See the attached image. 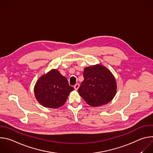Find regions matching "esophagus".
<instances>
[{
    "mask_svg": "<svg viewBox=\"0 0 153 153\" xmlns=\"http://www.w3.org/2000/svg\"><path fill=\"white\" fill-rule=\"evenodd\" d=\"M79 86H80V85H79V83H76V84L74 86V88L76 90H77L78 88H79Z\"/></svg>",
    "mask_w": 153,
    "mask_h": 153,
    "instance_id": "obj_1",
    "label": "esophagus"
}]
</instances>
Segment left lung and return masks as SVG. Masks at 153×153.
I'll use <instances>...</instances> for the list:
<instances>
[{
  "instance_id": "obj_1",
  "label": "left lung",
  "mask_w": 153,
  "mask_h": 153,
  "mask_svg": "<svg viewBox=\"0 0 153 153\" xmlns=\"http://www.w3.org/2000/svg\"><path fill=\"white\" fill-rule=\"evenodd\" d=\"M84 80L78 90L80 96L91 106H99L111 101L116 95V79L102 65L86 67L83 73Z\"/></svg>"
}]
</instances>
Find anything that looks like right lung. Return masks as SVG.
<instances>
[{
    "instance_id": "right-lung-1",
    "label": "right lung",
    "mask_w": 153,
    "mask_h": 153,
    "mask_svg": "<svg viewBox=\"0 0 153 153\" xmlns=\"http://www.w3.org/2000/svg\"><path fill=\"white\" fill-rule=\"evenodd\" d=\"M73 90L74 88L69 85L67 77L58 70H51L37 80L34 86V95L42 106L58 108L64 105Z\"/></svg>"
}]
</instances>
